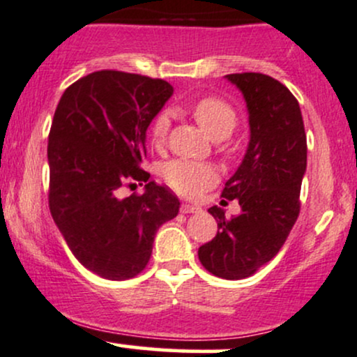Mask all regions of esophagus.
Instances as JSON below:
<instances>
[{
  "label": "esophagus",
  "mask_w": 357,
  "mask_h": 357,
  "mask_svg": "<svg viewBox=\"0 0 357 357\" xmlns=\"http://www.w3.org/2000/svg\"><path fill=\"white\" fill-rule=\"evenodd\" d=\"M201 208H197V206H192V204H182L180 206V213L183 214H190V213H201Z\"/></svg>",
  "instance_id": "obj_1"
}]
</instances>
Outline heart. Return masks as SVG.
<instances>
[{
    "instance_id": "b5f03b06",
    "label": "heart",
    "mask_w": 357,
    "mask_h": 357,
    "mask_svg": "<svg viewBox=\"0 0 357 357\" xmlns=\"http://www.w3.org/2000/svg\"><path fill=\"white\" fill-rule=\"evenodd\" d=\"M190 112L202 131L214 141L226 139L238 121L235 109L228 102L218 97L201 98L194 103ZM168 128H170V119L165 114L155 119L151 126L153 144L160 146L165 143ZM162 174L165 182L175 192L185 195V197H195L220 180V172L214 165L190 162V160H172L165 165Z\"/></svg>"
}]
</instances>
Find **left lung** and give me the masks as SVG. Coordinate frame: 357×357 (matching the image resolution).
<instances>
[{"label": "left lung", "instance_id": "1", "mask_svg": "<svg viewBox=\"0 0 357 357\" xmlns=\"http://www.w3.org/2000/svg\"><path fill=\"white\" fill-rule=\"evenodd\" d=\"M243 95L250 141L240 167L225 183L221 197L236 199L238 216L229 220L218 206L213 240L199 247V260L218 278L245 279L275 257L300 214L301 180L306 172V134L294 95L262 73L226 75Z\"/></svg>", "mask_w": 357, "mask_h": 357}]
</instances>
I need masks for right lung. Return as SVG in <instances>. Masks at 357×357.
<instances>
[{
    "label": "right lung",
    "mask_w": 357,
    "mask_h": 357,
    "mask_svg": "<svg viewBox=\"0 0 357 357\" xmlns=\"http://www.w3.org/2000/svg\"><path fill=\"white\" fill-rule=\"evenodd\" d=\"M174 93L170 83L103 70L61 97L49 132V209L73 255L103 279L124 281L146 267L153 240L178 214L170 189L141 168L146 131ZM147 182L141 196L120 187Z\"/></svg>",
    "instance_id": "1"
}]
</instances>
